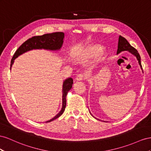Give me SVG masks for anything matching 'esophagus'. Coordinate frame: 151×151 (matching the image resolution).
<instances>
[{"mask_svg":"<svg viewBox=\"0 0 151 151\" xmlns=\"http://www.w3.org/2000/svg\"><path fill=\"white\" fill-rule=\"evenodd\" d=\"M84 78H85V76L83 74H79L76 77V80L81 81V80H83Z\"/></svg>","mask_w":151,"mask_h":151,"instance_id":"obj_1","label":"esophagus"}]
</instances>
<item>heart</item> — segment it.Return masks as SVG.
Instances as JSON below:
<instances>
[{
  "label": "heart",
  "instance_id": "obj_1",
  "mask_svg": "<svg viewBox=\"0 0 151 151\" xmlns=\"http://www.w3.org/2000/svg\"><path fill=\"white\" fill-rule=\"evenodd\" d=\"M97 51H98V50L97 49H95V50H92V54H93V55H96V53L97 52Z\"/></svg>",
  "mask_w": 151,
  "mask_h": 151
}]
</instances>
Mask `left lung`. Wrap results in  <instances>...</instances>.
Listing matches in <instances>:
<instances>
[{"mask_svg":"<svg viewBox=\"0 0 151 151\" xmlns=\"http://www.w3.org/2000/svg\"><path fill=\"white\" fill-rule=\"evenodd\" d=\"M128 51L129 52L131 53L132 54H133V55H135L136 57L138 63H139V65L140 66L141 70H142V67L141 65V62H140V56L138 52V51L134 48V47H133L130 44H129L128 42L126 40V38H124V37H123L122 36L120 35L119 37V40H118V50H117V54H119L120 52H122L123 51ZM143 73V71H142ZM90 114L92 115L91 113ZM92 116L93 118H95L94 116L92 115ZM96 119H98V120H100L99 119L96 118H95ZM101 121V120H100Z\"/></svg>","mask_w":151,"mask_h":151,"instance_id":"1","label":"left lung"}]
</instances>
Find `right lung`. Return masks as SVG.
<instances>
[{
	"label": "right lung",
	"instance_id": "1",
	"mask_svg": "<svg viewBox=\"0 0 151 151\" xmlns=\"http://www.w3.org/2000/svg\"><path fill=\"white\" fill-rule=\"evenodd\" d=\"M64 38V33L63 32H55L45 34V35H43L42 36H36L29 38L28 40L24 42L16 51L12 59H11L10 70H11V67L14 62L15 59L28 51L33 49H45L52 51L60 50L63 46ZM73 83V80L71 77L66 79L63 81L62 98L63 104L61 110L54 118L47 121L45 123H49L57 119L64 113L66 105L67 93L72 88Z\"/></svg>",
	"mask_w": 151,
	"mask_h": 151
}]
</instances>
